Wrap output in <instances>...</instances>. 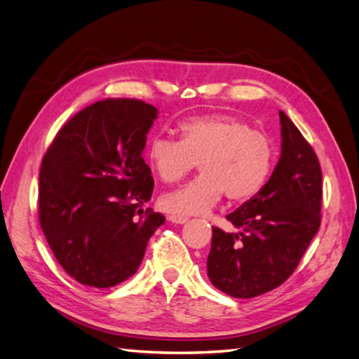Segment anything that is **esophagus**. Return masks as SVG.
I'll list each match as a JSON object with an SVG mask.
<instances>
[{
	"label": "esophagus",
	"instance_id": "esophagus-1",
	"mask_svg": "<svg viewBox=\"0 0 359 359\" xmlns=\"http://www.w3.org/2000/svg\"><path fill=\"white\" fill-rule=\"evenodd\" d=\"M169 219L172 222H177V224H184L189 218L184 217V215H169Z\"/></svg>",
	"mask_w": 359,
	"mask_h": 359
}]
</instances>
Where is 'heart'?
<instances>
[{"label": "heart", "instance_id": "b5f03b06", "mask_svg": "<svg viewBox=\"0 0 359 359\" xmlns=\"http://www.w3.org/2000/svg\"><path fill=\"white\" fill-rule=\"evenodd\" d=\"M180 138L155 135L147 147L149 163L167 184H175L196 164L201 175L163 196L167 212L200 215L217 204L250 200L264 187L275 164V144L266 132L224 114L189 116L178 124Z\"/></svg>", "mask_w": 359, "mask_h": 359}]
</instances>
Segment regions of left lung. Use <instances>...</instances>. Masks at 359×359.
<instances>
[{
  "instance_id": "8db88e82",
  "label": "left lung",
  "mask_w": 359,
  "mask_h": 359,
  "mask_svg": "<svg viewBox=\"0 0 359 359\" xmlns=\"http://www.w3.org/2000/svg\"><path fill=\"white\" fill-rule=\"evenodd\" d=\"M280 119L283 149L272 177L259 194L226 217L240 232L213 227L207 275L215 287L233 298L280 287L321 224L320 159L283 110Z\"/></svg>"
}]
</instances>
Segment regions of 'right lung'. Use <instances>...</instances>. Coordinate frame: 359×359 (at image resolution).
Masks as SVG:
<instances>
[{
  "label": "right lung",
  "instance_id": "right-lung-1",
  "mask_svg": "<svg viewBox=\"0 0 359 359\" xmlns=\"http://www.w3.org/2000/svg\"><path fill=\"white\" fill-rule=\"evenodd\" d=\"M156 112L137 98L93 102L61 127L43 158L39 226L79 284L107 289L130 278L165 221L142 209L155 182L141 154Z\"/></svg>",
  "mask_w": 359,
  "mask_h": 359
}]
</instances>
